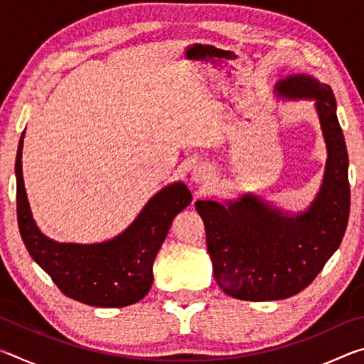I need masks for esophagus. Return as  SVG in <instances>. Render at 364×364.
<instances>
[{"label":"esophagus","instance_id":"34e87169","mask_svg":"<svg viewBox=\"0 0 364 364\" xmlns=\"http://www.w3.org/2000/svg\"><path fill=\"white\" fill-rule=\"evenodd\" d=\"M193 176H194L196 181H204L205 178L208 176V168L204 167V165H199V167L194 168Z\"/></svg>","mask_w":364,"mask_h":364}]
</instances>
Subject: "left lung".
<instances>
[{
    "instance_id": "1",
    "label": "left lung",
    "mask_w": 364,
    "mask_h": 364,
    "mask_svg": "<svg viewBox=\"0 0 364 364\" xmlns=\"http://www.w3.org/2000/svg\"><path fill=\"white\" fill-rule=\"evenodd\" d=\"M276 90L281 96L316 100L329 157L321 191L310 210L297 217L282 215L254 196L228 207L196 202L215 281L239 300H279L304 291L341 245L348 223V154L332 90L310 75L289 77Z\"/></svg>"
}]
</instances>
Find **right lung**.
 Returning <instances> with one entry per match:
<instances>
[{"label": "right lung", "instance_id": "right-lung-1", "mask_svg": "<svg viewBox=\"0 0 364 364\" xmlns=\"http://www.w3.org/2000/svg\"><path fill=\"white\" fill-rule=\"evenodd\" d=\"M22 146L23 133L16 157L17 223L28 254L67 297L102 308L136 304L152 286L154 258L171 220L193 200L189 189L175 183L160 191L133 225L112 241L60 244L43 236L32 218L22 178Z\"/></svg>", "mask_w": 364, "mask_h": 364}]
</instances>
